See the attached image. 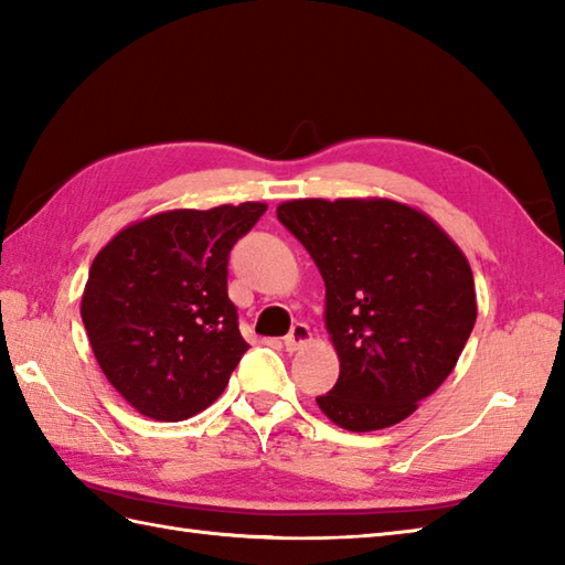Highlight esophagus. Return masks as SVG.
<instances>
[{"label":"esophagus","mask_w":565,"mask_h":565,"mask_svg":"<svg viewBox=\"0 0 565 565\" xmlns=\"http://www.w3.org/2000/svg\"><path fill=\"white\" fill-rule=\"evenodd\" d=\"M310 342H313V332H310V328L306 326V322H296V326L289 330V334H286V338H284V347L289 352L303 350V347H308Z\"/></svg>","instance_id":"esophagus-1"}]
</instances>
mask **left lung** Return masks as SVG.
Listing matches in <instances>:
<instances>
[{
    "label": "left lung",
    "mask_w": 565,
    "mask_h": 565,
    "mask_svg": "<svg viewBox=\"0 0 565 565\" xmlns=\"http://www.w3.org/2000/svg\"><path fill=\"white\" fill-rule=\"evenodd\" d=\"M326 281L340 379L316 398L330 423H403L459 362L478 316L473 271L427 213L393 199H294L276 206Z\"/></svg>",
    "instance_id": "left-lung-1"
}]
</instances>
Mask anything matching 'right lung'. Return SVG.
I'll return each instance as SVG.
<instances>
[{"label": "right lung", "mask_w": 565, "mask_h": 565, "mask_svg": "<svg viewBox=\"0 0 565 565\" xmlns=\"http://www.w3.org/2000/svg\"><path fill=\"white\" fill-rule=\"evenodd\" d=\"M267 203L174 209L118 231L89 267L92 352L140 415L179 423L218 401L247 352L227 298V255Z\"/></svg>", "instance_id": "1"}]
</instances>
